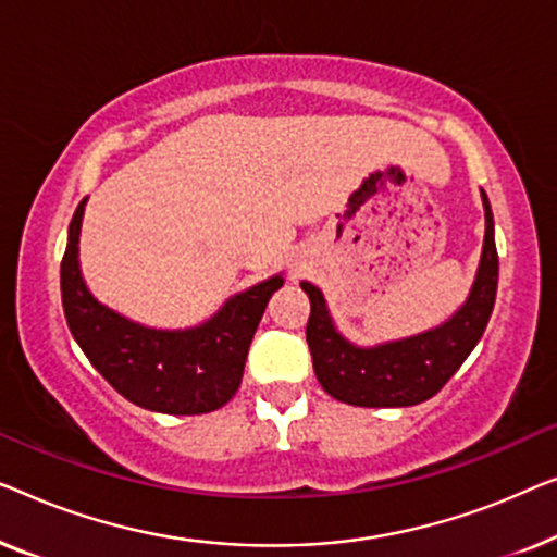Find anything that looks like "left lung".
Segmentation results:
<instances>
[{
  "instance_id": "1",
  "label": "left lung",
  "mask_w": 557,
  "mask_h": 557,
  "mask_svg": "<svg viewBox=\"0 0 557 557\" xmlns=\"http://www.w3.org/2000/svg\"><path fill=\"white\" fill-rule=\"evenodd\" d=\"M482 201L487 230H484L480 272L465 308L442 327L379 348H356L335 333L323 293L310 282H302V289L310 297V320L305 335H308L312 368L325 394L366 409L413 406L432 398L457 373V368L482 338L497 295L499 260L495 222L484 191Z\"/></svg>"
}]
</instances>
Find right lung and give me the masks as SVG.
<instances>
[{"mask_svg":"<svg viewBox=\"0 0 557 557\" xmlns=\"http://www.w3.org/2000/svg\"><path fill=\"white\" fill-rule=\"evenodd\" d=\"M83 209L85 199L70 222L60 264L62 308L83 354L140 409L194 417L224 406L237 394L249 343L272 293L282 287V277H270L232 297L209 323L194 331H151L108 310L85 287L77 268Z\"/></svg>","mask_w":557,"mask_h":557,"instance_id":"add662e5","label":"right lung"}]
</instances>
